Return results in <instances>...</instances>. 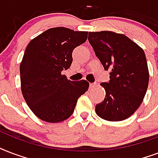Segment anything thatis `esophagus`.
I'll use <instances>...</instances> for the list:
<instances>
[{
    "mask_svg": "<svg viewBox=\"0 0 158 158\" xmlns=\"http://www.w3.org/2000/svg\"><path fill=\"white\" fill-rule=\"evenodd\" d=\"M96 85V83H90V88H93V87H95Z\"/></svg>",
    "mask_w": 158,
    "mask_h": 158,
    "instance_id": "34e87169",
    "label": "esophagus"
}]
</instances>
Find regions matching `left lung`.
Listing matches in <instances>:
<instances>
[{"instance_id":"8db88e82","label":"left lung","mask_w":158,"mask_h":158,"mask_svg":"<svg viewBox=\"0 0 158 158\" xmlns=\"http://www.w3.org/2000/svg\"><path fill=\"white\" fill-rule=\"evenodd\" d=\"M88 40L110 81L101 83L106 97L96 105V113L108 121H121L133 114L143 101L149 81L144 51L122 34L89 32Z\"/></svg>"}]
</instances>
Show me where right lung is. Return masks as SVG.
I'll return each mask as SVG.
<instances>
[{"instance_id": "add662e5", "label": "right lung", "mask_w": 158, "mask_h": 158, "mask_svg": "<svg viewBox=\"0 0 158 158\" xmlns=\"http://www.w3.org/2000/svg\"><path fill=\"white\" fill-rule=\"evenodd\" d=\"M88 32L65 27L51 28L32 40L24 51L19 73L21 91L38 118L58 123L73 114L78 98L88 90L85 80H68L62 71L70 68L73 49Z\"/></svg>"}]
</instances>
